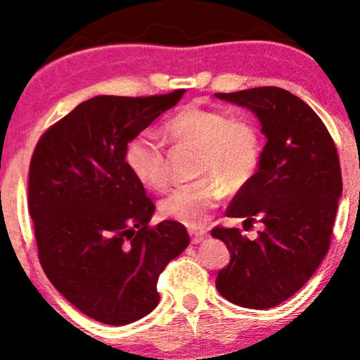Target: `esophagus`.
<instances>
[{
	"mask_svg": "<svg viewBox=\"0 0 360 360\" xmlns=\"http://www.w3.org/2000/svg\"><path fill=\"white\" fill-rule=\"evenodd\" d=\"M190 236H191V243L193 245H198V243H201L206 240L209 236L207 231L204 229H190Z\"/></svg>",
	"mask_w": 360,
	"mask_h": 360,
	"instance_id": "1",
	"label": "esophagus"
}]
</instances>
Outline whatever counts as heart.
<instances>
[{"mask_svg": "<svg viewBox=\"0 0 360 360\" xmlns=\"http://www.w3.org/2000/svg\"><path fill=\"white\" fill-rule=\"evenodd\" d=\"M162 130L175 145L198 148L196 175L204 176L170 191L161 201V212L190 229H199L224 198V184L238 190L256 174L262 153L261 136L250 120L230 119L224 110L199 104L181 108ZM124 161L140 184L151 190L167 186L169 159L164 148L148 135H136L127 143Z\"/></svg>", "mask_w": 360, "mask_h": 360, "instance_id": "b5f03b06", "label": "heart"}]
</instances>
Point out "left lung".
<instances>
[{"label":"left lung","instance_id":"left-lung-1","mask_svg":"<svg viewBox=\"0 0 360 360\" xmlns=\"http://www.w3.org/2000/svg\"><path fill=\"white\" fill-rule=\"evenodd\" d=\"M248 108L267 143L257 172L226 209L229 217L256 220V240L240 229L215 226L230 262L215 286L236 306L270 309L300 291L328 252L342 191L338 153L327 127L306 103L278 86L215 93Z\"/></svg>","mask_w":360,"mask_h":360}]
</instances>
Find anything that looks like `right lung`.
I'll list each match as a JSON object with an SVG mask.
<instances>
[{
  "mask_svg": "<svg viewBox=\"0 0 360 360\" xmlns=\"http://www.w3.org/2000/svg\"><path fill=\"white\" fill-rule=\"evenodd\" d=\"M184 93L95 96L49 127L33 151L29 211L38 259L54 288L101 323L151 312L159 275L190 245L180 222L148 225L156 207L124 161L127 143Z\"/></svg>",
  "mask_w": 360,
  "mask_h": 360,
  "instance_id": "1",
  "label": "right lung"
}]
</instances>
